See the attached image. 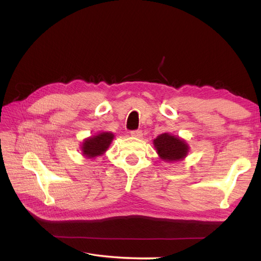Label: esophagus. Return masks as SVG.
<instances>
[{
	"label": "esophagus",
	"mask_w": 261,
	"mask_h": 261,
	"mask_svg": "<svg viewBox=\"0 0 261 261\" xmlns=\"http://www.w3.org/2000/svg\"><path fill=\"white\" fill-rule=\"evenodd\" d=\"M130 135L133 137H137V138H140L141 136H143V130L140 129H135V130H132L130 132Z\"/></svg>",
	"instance_id": "34e87169"
}]
</instances>
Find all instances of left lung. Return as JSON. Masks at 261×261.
<instances>
[{"instance_id":"left-lung-1","label":"left lung","mask_w":261,"mask_h":261,"mask_svg":"<svg viewBox=\"0 0 261 261\" xmlns=\"http://www.w3.org/2000/svg\"><path fill=\"white\" fill-rule=\"evenodd\" d=\"M153 145L161 159L165 161H178L186 156L188 147L184 140L171 136L170 134H161L153 140Z\"/></svg>"}]
</instances>
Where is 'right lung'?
<instances>
[{
  "label": "right lung",
  "mask_w": 261,
  "mask_h": 261,
  "mask_svg": "<svg viewBox=\"0 0 261 261\" xmlns=\"http://www.w3.org/2000/svg\"><path fill=\"white\" fill-rule=\"evenodd\" d=\"M113 137L114 135L111 133H101L97 136L86 139L83 145L84 154L88 158L103 154L113 140Z\"/></svg>",
  "instance_id": "right-lung-1"
}]
</instances>
